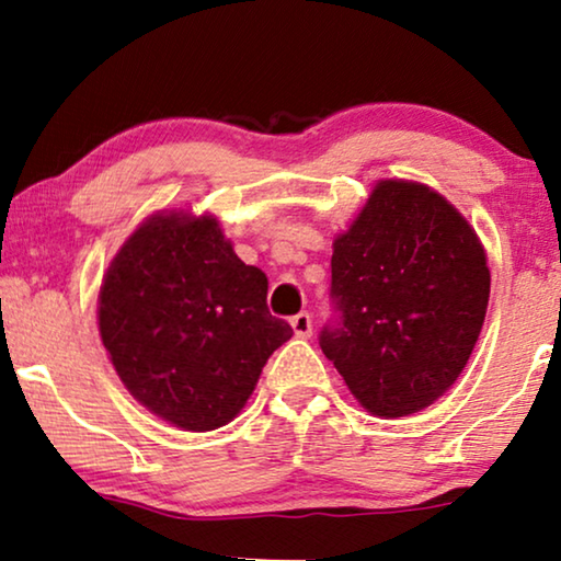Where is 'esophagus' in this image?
Returning a JSON list of instances; mask_svg holds the SVG:
<instances>
[{
  "mask_svg": "<svg viewBox=\"0 0 561 561\" xmlns=\"http://www.w3.org/2000/svg\"><path fill=\"white\" fill-rule=\"evenodd\" d=\"M290 327H294V334L296 336H311V329H313V321L306 311L296 313L294 319H290Z\"/></svg>",
  "mask_w": 561,
  "mask_h": 561,
  "instance_id": "34e87169",
  "label": "esophagus"
}]
</instances>
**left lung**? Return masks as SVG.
I'll return each mask as SVG.
<instances>
[{"instance_id": "obj_1", "label": "left lung", "mask_w": 561, "mask_h": 561, "mask_svg": "<svg viewBox=\"0 0 561 561\" xmlns=\"http://www.w3.org/2000/svg\"><path fill=\"white\" fill-rule=\"evenodd\" d=\"M490 271L462 214L424 183L388 179L332 252L321 352L375 416H409L455 386L485 321Z\"/></svg>"}]
</instances>
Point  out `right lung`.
Returning a JSON list of instances; mask_svg holds the SVG:
<instances>
[{
	"instance_id": "add662e5",
	"label": "right lung",
	"mask_w": 561,
	"mask_h": 561,
	"mask_svg": "<svg viewBox=\"0 0 561 561\" xmlns=\"http://www.w3.org/2000/svg\"><path fill=\"white\" fill-rule=\"evenodd\" d=\"M265 298V273L234 255L217 217L158 211L106 267L99 334L135 401L183 432H211L294 334Z\"/></svg>"
}]
</instances>
